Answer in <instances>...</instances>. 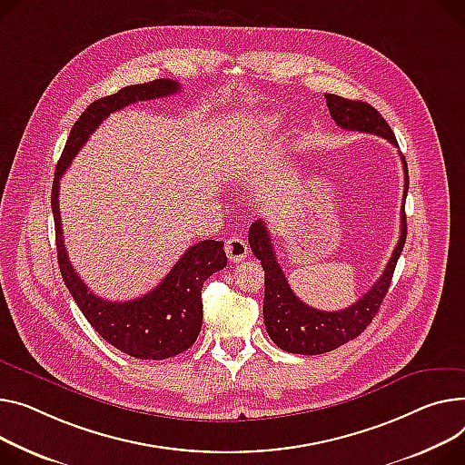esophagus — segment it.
Masks as SVG:
<instances>
[{"mask_svg": "<svg viewBox=\"0 0 465 465\" xmlns=\"http://www.w3.org/2000/svg\"><path fill=\"white\" fill-rule=\"evenodd\" d=\"M226 254H228L230 262L237 263V262L244 260L246 254H249V244H246V241L241 237H230L226 241Z\"/></svg>", "mask_w": 465, "mask_h": 465, "instance_id": "obj_1", "label": "esophagus"}]
</instances>
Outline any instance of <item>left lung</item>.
Returning a JSON list of instances; mask_svg holds the SVG:
<instances>
[{"label": "left lung", "mask_w": 465, "mask_h": 465, "mask_svg": "<svg viewBox=\"0 0 465 465\" xmlns=\"http://www.w3.org/2000/svg\"><path fill=\"white\" fill-rule=\"evenodd\" d=\"M327 108L331 117L336 121L340 129L346 131H359L378 134L389 140L392 145L398 147L396 136L392 134L387 121L381 114L362 101H350L344 97L325 93ZM404 164V198L408 196L410 189V177H408V164L406 159L401 157ZM406 202H401L400 213V239L396 242V249L383 271L378 278V282L370 288L357 302L344 308L338 312H325L318 311L304 304L290 288L284 271L281 263L276 262V254L271 242V235L263 221H256L249 230V242L254 256L262 262L265 271V297H263V322L265 329L271 336L272 342L288 351L299 355H320L332 351L350 340L357 338L378 314L380 306L389 292L392 272L396 262L400 258L401 249L406 242Z\"/></svg>", "instance_id": "1"}]
</instances>
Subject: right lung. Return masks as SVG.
Segmentation results:
<instances>
[{
  "label": "right lung",
  "instance_id": "right-lung-1",
  "mask_svg": "<svg viewBox=\"0 0 465 465\" xmlns=\"http://www.w3.org/2000/svg\"><path fill=\"white\" fill-rule=\"evenodd\" d=\"M179 89V82L161 78L147 84L127 85L114 93V95L91 103L71 129L65 149L55 166L52 184L57 263L65 286L69 288L85 320L108 344L143 361H163L175 357L196 342L203 320L202 288L213 272L226 267L228 258L224 252V242L205 239L191 246L164 276V281L143 297L123 302L101 299L87 290L69 262L59 216V179L71 166L82 145L89 140V134L110 114L138 101L173 95Z\"/></svg>",
  "mask_w": 465,
  "mask_h": 465
}]
</instances>
